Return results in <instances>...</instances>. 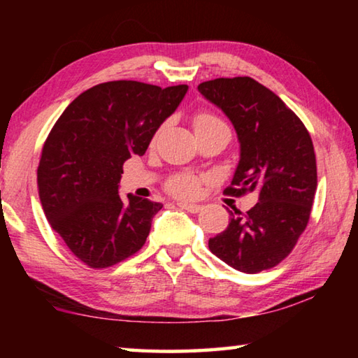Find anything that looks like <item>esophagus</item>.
Wrapping results in <instances>:
<instances>
[{
    "mask_svg": "<svg viewBox=\"0 0 358 358\" xmlns=\"http://www.w3.org/2000/svg\"><path fill=\"white\" fill-rule=\"evenodd\" d=\"M180 208H183L186 211H189V213H199V211L202 210V205H197V203H186V202H178L177 203Z\"/></svg>",
    "mask_w": 358,
    "mask_h": 358,
    "instance_id": "1",
    "label": "esophagus"
}]
</instances>
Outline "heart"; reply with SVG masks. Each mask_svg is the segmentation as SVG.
I'll list each match as a JSON object with an SVG mask.
<instances>
[{"instance_id": "b5f03b06", "label": "heart", "mask_w": 358, "mask_h": 358, "mask_svg": "<svg viewBox=\"0 0 358 358\" xmlns=\"http://www.w3.org/2000/svg\"><path fill=\"white\" fill-rule=\"evenodd\" d=\"M222 121L208 112L197 113L194 117V131L207 129L211 126H222ZM201 187V178L192 173H178L167 181V191L173 194L175 197L191 199L199 192Z\"/></svg>"}]
</instances>
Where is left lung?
Segmentation results:
<instances>
[{
    "mask_svg": "<svg viewBox=\"0 0 358 358\" xmlns=\"http://www.w3.org/2000/svg\"><path fill=\"white\" fill-rule=\"evenodd\" d=\"M234 124L240 161L229 196L257 192L243 215L235 210L224 232L208 240L210 251L243 273L273 268L286 259L310 221L317 187L316 155L301 120L251 77L215 78L197 87Z\"/></svg>",
    "mask_w": 358,
    "mask_h": 358,
    "instance_id": "1",
    "label": "left lung"
}]
</instances>
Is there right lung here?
Returning <instances> with one entry per match:
<instances>
[{
	"instance_id": "right-lung-1",
	"label": "right lung",
	"mask_w": 358,
	"mask_h": 358,
	"mask_svg": "<svg viewBox=\"0 0 358 358\" xmlns=\"http://www.w3.org/2000/svg\"><path fill=\"white\" fill-rule=\"evenodd\" d=\"M187 85L161 88L136 80L99 83L71 102L53 126L38 167L47 221L77 259L107 268L136 254L162 208L118 183L131 156H143L177 110Z\"/></svg>"
}]
</instances>
